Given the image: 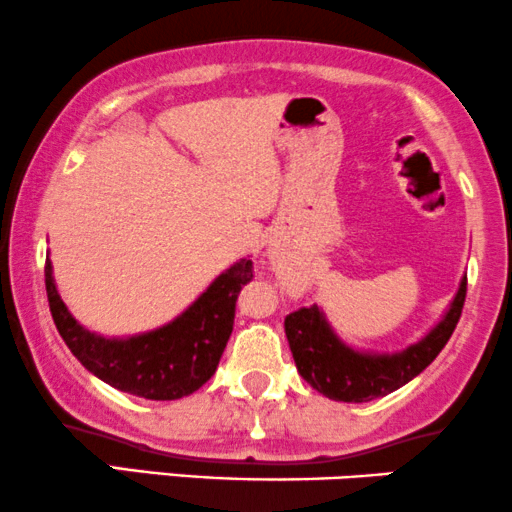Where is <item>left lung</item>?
<instances>
[{
  "label": "left lung",
  "mask_w": 512,
  "mask_h": 512,
  "mask_svg": "<svg viewBox=\"0 0 512 512\" xmlns=\"http://www.w3.org/2000/svg\"><path fill=\"white\" fill-rule=\"evenodd\" d=\"M467 295V276L460 281L446 317L429 331L415 346L393 355L357 353L338 338L326 324L317 305L300 307L286 317V338L291 346L295 367L312 389L324 393L331 400L343 403H367L393 393L410 379H415L422 369L434 362L448 338L455 331L463 315Z\"/></svg>",
  "instance_id": "8db88e82"
}]
</instances>
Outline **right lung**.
<instances>
[{
    "label": "right lung",
    "mask_w": 512,
    "mask_h": 512,
    "mask_svg": "<svg viewBox=\"0 0 512 512\" xmlns=\"http://www.w3.org/2000/svg\"><path fill=\"white\" fill-rule=\"evenodd\" d=\"M252 281V262L240 260L219 274L193 305L162 329L131 338H102L83 329L52 279L45 262L49 312L80 365L123 393L147 400H176L209 381L233 331L240 288Z\"/></svg>",
    "instance_id": "obj_1"
}]
</instances>
